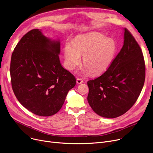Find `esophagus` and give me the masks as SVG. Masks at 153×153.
Segmentation results:
<instances>
[{
  "label": "esophagus",
  "instance_id": "obj_1",
  "mask_svg": "<svg viewBox=\"0 0 153 153\" xmlns=\"http://www.w3.org/2000/svg\"><path fill=\"white\" fill-rule=\"evenodd\" d=\"M76 82L78 84H82L83 82V80L81 78H77V80H76Z\"/></svg>",
  "mask_w": 153,
  "mask_h": 153
}]
</instances>
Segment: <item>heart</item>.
<instances>
[{
  "label": "heart",
  "mask_w": 153,
  "mask_h": 153,
  "mask_svg": "<svg viewBox=\"0 0 153 153\" xmlns=\"http://www.w3.org/2000/svg\"><path fill=\"white\" fill-rule=\"evenodd\" d=\"M117 43L111 38L99 33L85 35L76 38L73 45L67 43L64 47L65 66L73 70L81 62L84 56V66L78 72L86 74L91 71L99 74L105 71L110 66L117 51Z\"/></svg>",
  "instance_id": "1"
}]
</instances>
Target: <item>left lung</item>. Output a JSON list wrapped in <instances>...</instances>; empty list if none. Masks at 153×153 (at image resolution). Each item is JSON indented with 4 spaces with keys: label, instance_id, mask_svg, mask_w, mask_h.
<instances>
[{
    "label": "left lung",
    "instance_id": "obj_1",
    "mask_svg": "<svg viewBox=\"0 0 153 153\" xmlns=\"http://www.w3.org/2000/svg\"><path fill=\"white\" fill-rule=\"evenodd\" d=\"M122 48L107 70L87 82V101L97 115L114 118L129 110L145 80V62L140 46L126 28Z\"/></svg>",
    "mask_w": 153,
    "mask_h": 153
}]
</instances>
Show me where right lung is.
I'll return each mask as SVG.
<instances>
[{
	"label": "right lung",
	"mask_w": 153,
	"mask_h": 153,
	"mask_svg": "<svg viewBox=\"0 0 153 153\" xmlns=\"http://www.w3.org/2000/svg\"><path fill=\"white\" fill-rule=\"evenodd\" d=\"M60 42L31 30L16 45L10 62L15 95L22 105L42 117L56 114L76 84L75 77L60 63Z\"/></svg>",
	"instance_id": "right-lung-1"
}]
</instances>
